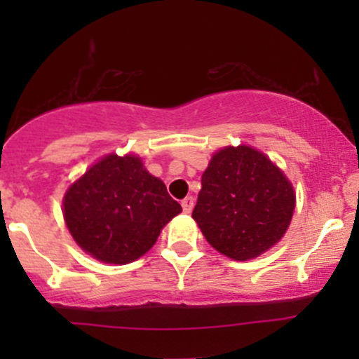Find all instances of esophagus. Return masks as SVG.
<instances>
[{"mask_svg":"<svg viewBox=\"0 0 359 359\" xmlns=\"http://www.w3.org/2000/svg\"><path fill=\"white\" fill-rule=\"evenodd\" d=\"M192 208H194V197L192 196H189V197H185V199L182 201V209H184V212H191L192 211Z\"/></svg>","mask_w":359,"mask_h":359,"instance_id":"obj_1","label":"esophagus"}]
</instances>
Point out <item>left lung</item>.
<instances>
[{"instance_id": "obj_1", "label": "left lung", "mask_w": 359, "mask_h": 359, "mask_svg": "<svg viewBox=\"0 0 359 359\" xmlns=\"http://www.w3.org/2000/svg\"><path fill=\"white\" fill-rule=\"evenodd\" d=\"M201 184L192 217L219 253L245 262L285 234L295 209L294 189L259 151L245 145L222 148Z\"/></svg>"}]
</instances>
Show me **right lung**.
Returning <instances> with one entry per match:
<instances>
[{
  "instance_id": "obj_1",
  "label": "right lung",
  "mask_w": 359,
  "mask_h": 359,
  "mask_svg": "<svg viewBox=\"0 0 359 359\" xmlns=\"http://www.w3.org/2000/svg\"><path fill=\"white\" fill-rule=\"evenodd\" d=\"M182 208L138 156L108 155L71 185L64 217L77 245L104 263H130Z\"/></svg>"
}]
</instances>
